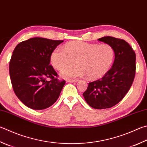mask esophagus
Returning <instances> with one entry per match:
<instances>
[{
	"mask_svg": "<svg viewBox=\"0 0 147 147\" xmlns=\"http://www.w3.org/2000/svg\"><path fill=\"white\" fill-rule=\"evenodd\" d=\"M67 82H69V83H74V82H76L77 80H73V79H67L66 80Z\"/></svg>",
	"mask_w": 147,
	"mask_h": 147,
	"instance_id": "1",
	"label": "esophagus"
}]
</instances>
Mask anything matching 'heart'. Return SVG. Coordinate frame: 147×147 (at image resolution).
<instances>
[{"mask_svg": "<svg viewBox=\"0 0 147 147\" xmlns=\"http://www.w3.org/2000/svg\"><path fill=\"white\" fill-rule=\"evenodd\" d=\"M115 58V51L109 44H89L76 41L67 44L64 49L57 47L51 55L55 69L62 71L76 63L78 65L62 72L64 77L87 76L90 80L103 77L111 69Z\"/></svg>", "mask_w": 147, "mask_h": 147, "instance_id": "b5f03b06", "label": "heart"}]
</instances>
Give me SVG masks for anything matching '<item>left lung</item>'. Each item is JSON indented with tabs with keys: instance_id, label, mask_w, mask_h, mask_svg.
I'll return each mask as SVG.
<instances>
[{
	"instance_id": "obj_1",
	"label": "left lung",
	"mask_w": 147,
	"mask_h": 147,
	"mask_svg": "<svg viewBox=\"0 0 147 147\" xmlns=\"http://www.w3.org/2000/svg\"><path fill=\"white\" fill-rule=\"evenodd\" d=\"M98 40L114 48L115 59L113 67L102 78L89 83L83 95L91 107L103 109L118 104L131 87L136 74V53L123 39L104 36Z\"/></svg>"
}]
</instances>
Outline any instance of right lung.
I'll return each mask as SVG.
<instances>
[{
  "instance_id": "right-lung-1",
  "label": "right lung",
  "mask_w": 147,
  "mask_h": 147,
  "mask_svg": "<svg viewBox=\"0 0 147 147\" xmlns=\"http://www.w3.org/2000/svg\"><path fill=\"white\" fill-rule=\"evenodd\" d=\"M63 41L35 37L21 42L13 51L11 82L16 96L29 108L45 109L59 97L65 81L58 79L49 63L53 51Z\"/></svg>"
}]
</instances>
